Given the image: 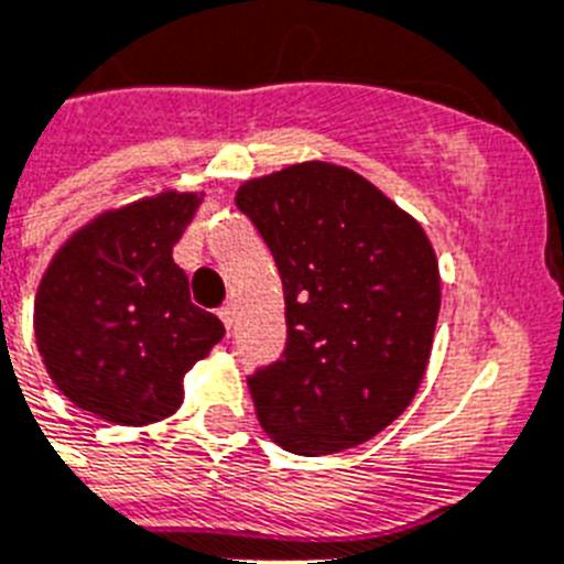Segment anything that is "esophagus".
Segmentation results:
<instances>
[{
  "label": "esophagus",
  "mask_w": 564,
  "mask_h": 564,
  "mask_svg": "<svg viewBox=\"0 0 564 564\" xmlns=\"http://www.w3.org/2000/svg\"><path fill=\"white\" fill-rule=\"evenodd\" d=\"M216 314H219V319H223V325H225V328H234V307H230V305H223V307H219V311H216Z\"/></svg>",
  "instance_id": "1"
}]
</instances>
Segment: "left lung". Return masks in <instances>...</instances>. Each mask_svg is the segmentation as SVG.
Masks as SVG:
<instances>
[{
    "instance_id": "obj_1",
    "label": "left lung",
    "mask_w": 564,
    "mask_h": 564,
    "mask_svg": "<svg viewBox=\"0 0 564 564\" xmlns=\"http://www.w3.org/2000/svg\"><path fill=\"white\" fill-rule=\"evenodd\" d=\"M285 288L288 341L248 377L259 425L291 454L362 445L411 405L440 316L422 225L348 167L302 162L236 194Z\"/></svg>"
}]
</instances>
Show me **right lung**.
<instances>
[{
	"label": "right lung",
	"mask_w": 564,
	"mask_h": 564,
	"mask_svg": "<svg viewBox=\"0 0 564 564\" xmlns=\"http://www.w3.org/2000/svg\"><path fill=\"white\" fill-rule=\"evenodd\" d=\"M202 196H148L76 230L42 276L33 330L45 368L76 408L148 425L182 402V377L225 336L191 302L173 245Z\"/></svg>",
	"instance_id": "obj_1"
}]
</instances>
